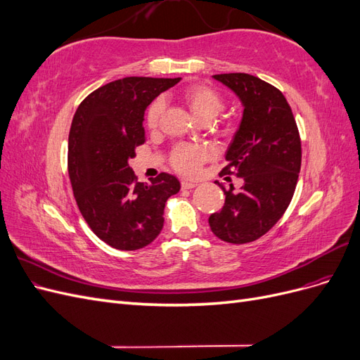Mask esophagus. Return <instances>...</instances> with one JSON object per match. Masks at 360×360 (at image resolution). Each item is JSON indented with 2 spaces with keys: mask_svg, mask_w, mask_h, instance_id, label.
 <instances>
[{
  "mask_svg": "<svg viewBox=\"0 0 360 360\" xmlns=\"http://www.w3.org/2000/svg\"><path fill=\"white\" fill-rule=\"evenodd\" d=\"M195 186H197V183L186 181V180L181 181V189H184V191H186V189H192V188H195Z\"/></svg>",
  "mask_w": 360,
  "mask_h": 360,
  "instance_id": "esophagus-1",
  "label": "esophagus"
}]
</instances>
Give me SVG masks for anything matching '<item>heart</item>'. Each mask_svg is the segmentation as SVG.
Segmentation results:
<instances>
[{
  "label": "heart",
  "mask_w": 360,
  "mask_h": 360,
  "mask_svg": "<svg viewBox=\"0 0 360 360\" xmlns=\"http://www.w3.org/2000/svg\"><path fill=\"white\" fill-rule=\"evenodd\" d=\"M183 102L189 106L192 114L200 122H210L224 110V99L214 86L207 84H192L180 93ZM162 99H155L150 103L146 112V124L150 130L159 126L160 115L163 112ZM213 156V150L201 144H179L171 151V165L184 176H193L204 162Z\"/></svg>",
  "instance_id": "1"
}]
</instances>
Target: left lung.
Instances as JSON below:
<instances>
[{
    "instance_id": "obj_1",
    "label": "left lung",
    "mask_w": 360,
    "mask_h": 360,
    "mask_svg": "<svg viewBox=\"0 0 360 360\" xmlns=\"http://www.w3.org/2000/svg\"><path fill=\"white\" fill-rule=\"evenodd\" d=\"M213 78L231 89L245 106L240 127L226 150L230 174L245 183L240 191L222 188L225 204L209 224L221 240L243 245L274 226L296 191L302 163L299 129L291 108L276 86L248 73H221Z\"/></svg>"
}]
</instances>
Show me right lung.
<instances>
[{"label":"right lung","mask_w":360,"mask_h":360,"mask_svg":"<svg viewBox=\"0 0 360 360\" xmlns=\"http://www.w3.org/2000/svg\"><path fill=\"white\" fill-rule=\"evenodd\" d=\"M180 78L129 76L90 93L76 110L68 169L78 209L91 231L120 250L150 245L163 226V209L180 181L160 172L141 183L129 159L146 143V108Z\"/></svg>","instance_id":"right-lung-1"}]
</instances>
